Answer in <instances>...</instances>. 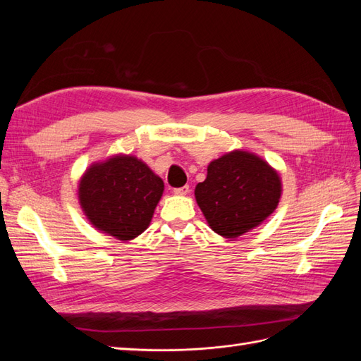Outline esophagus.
<instances>
[{
    "label": "esophagus",
    "instance_id": "esophagus-1",
    "mask_svg": "<svg viewBox=\"0 0 361 361\" xmlns=\"http://www.w3.org/2000/svg\"><path fill=\"white\" fill-rule=\"evenodd\" d=\"M173 192L176 195H187L190 192V187L188 185H185V187H180V188H174Z\"/></svg>",
    "mask_w": 361,
    "mask_h": 361
}]
</instances>
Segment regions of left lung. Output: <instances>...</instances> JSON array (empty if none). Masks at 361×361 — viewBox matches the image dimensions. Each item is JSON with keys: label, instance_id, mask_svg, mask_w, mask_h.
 I'll list each match as a JSON object with an SVG mask.
<instances>
[{"label": "left lung", "instance_id": "1", "mask_svg": "<svg viewBox=\"0 0 361 361\" xmlns=\"http://www.w3.org/2000/svg\"><path fill=\"white\" fill-rule=\"evenodd\" d=\"M281 191L274 167L253 152L236 149L209 162L194 195L212 231L233 241L277 209Z\"/></svg>", "mask_w": 361, "mask_h": 361}]
</instances>
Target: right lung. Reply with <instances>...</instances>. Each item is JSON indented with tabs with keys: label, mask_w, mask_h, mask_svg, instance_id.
Segmentation results:
<instances>
[{
	"label": "right lung",
	"mask_w": 361,
	"mask_h": 361,
	"mask_svg": "<svg viewBox=\"0 0 361 361\" xmlns=\"http://www.w3.org/2000/svg\"><path fill=\"white\" fill-rule=\"evenodd\" d=\"M164 192L162 179L134 155L93 162L78 183V200L90 224L118 241L149 227Z\"/></svg>",
	"instance_id": "obj_1"
}]
</instances>
